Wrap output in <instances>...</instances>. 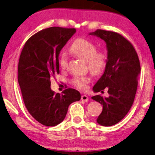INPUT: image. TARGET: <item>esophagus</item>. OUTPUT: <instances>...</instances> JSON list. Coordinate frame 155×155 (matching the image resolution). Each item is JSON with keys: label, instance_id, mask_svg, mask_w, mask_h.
Here are the masks:
<instances>
[{"label": "esophagus", "instance_id": "esophagus-1", "mask_svg": "<svg viewBox=\"0 0 155 155\" xmlns=\"http://www.w3.org/2000/svg\"><path fill=\"white\" fill-rule=\"evenodd\" d=\"M81 101H83L84 102H87L88 101V97L86 95H83L81 96Z\"/></svg>", "mask_w": 155, "mask_h": 155}]
</instances>
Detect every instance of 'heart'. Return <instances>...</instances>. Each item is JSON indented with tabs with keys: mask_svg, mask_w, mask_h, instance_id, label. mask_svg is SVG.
Listing matches in <instances>:
<instances>
[{
	"mask_svg": "<svg viewBox=\"0 0 155 155\" xmlns=\"http://www.w3.org/2000/svg\"><path fill=\"white\" fill-rule=\"evenodd\" d=\"M70 52L78 58L87 61L89 69L94 74H101L106 67V54L103 52H97L96 46L85 39H78L76 40L70 47ZM68 61V55L64 53L59 61L60 67L62 70L67 68ZM90 81V78L88 77H77L72 80V83L77 88L85 90Z\"/></svg>",
	"mask_w": 155,
	"mask_h": 155,
	"instance_id": "obj_1",
	"label": "heart"
}]
</instances>
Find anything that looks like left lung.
I'll return each mask as SVG.
<instances>
[{"label":"left lung","mask_w":155,"mask_h":155,"mask_svg":"<svg viewBox=\"0 0 155 155\" xmlns=\"http://www.w3.org/2000/svg\"><path fill=\"white\" fill-rule=\"evenodd\" d=\"M89 35L104 40L107 50L104 72L93 87L94 92L108 90L109 96L91 97L103 105L96 121L103 127H111L122 120L134 102L141 68L134 47L124 37L113 31L98 29Z\"/></svg>","instance_id":"8db88e82"}]
</instances>
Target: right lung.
Returning a JSON list of instances; mask_svg holds the SVG:
<instances>
[{"mask_svg":"<svg viewBox=\"0 0 155 155\" xmlns=\"http://www.w3.org/2000/svg\"><path fill=\"white\" fill-rule=\"evenodd\" d=\"M75 28L52 27L39 31L25 43L18 63V83L29 114L46 127L61 123L71 103L81 100V94L69 88L55 94L51 78L59 73V55Z\"/></svg>","mask_w":155,"mask_h":155,"instance_id":"obj_1","label":"right lung"}]
</instances>
